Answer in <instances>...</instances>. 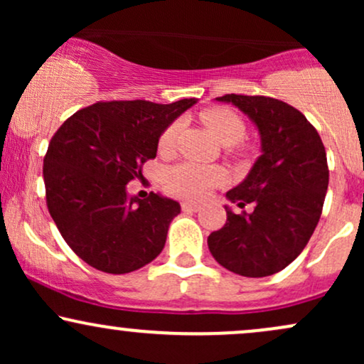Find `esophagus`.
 Returning <instances> with one entry per match:
<instances>
[{
	"label": "esophagus",
	"mask_w": 364,
	"mask_h": 364,
	"mask_svg": "<svg viewBox=\"0 0 364 364\" xmlns=\"http://www.w3.org/2000/svg\"><path fill=\"white\" fill-rule=\"evenodd\" d=\"M181 208L185 212H196L200 208L198 203H191V202H183L181 203Z\"/></svg>",
	"instance_id": "34e87169"
}]
</instances>
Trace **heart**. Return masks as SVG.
<instances>
[{
  "instance_id": "obj_1",
  "label": "heart",
  "mask_w": 364,
  "mask_h": 364,
  "mask_svg": "<svg viewBox=\"0 0 364 364\" xmlns=\"http://www.w3.org/2000/svg\"><path fill=\"white\" fill-rule=\"evenodd\" d=\"M200 119L212 133V136L223 145H235L245 135L246 127L243 118L228 107H210V109L202 111ZM178 133L179 123L174 121L159 139V150L164 154L173 150ZM220 179H223V173L217 168H207L195 162H183L166 171L164 188L171 195L179 196V198L195 200L202 198L212 186L220 183Z\"/></svg>"
}]
</instances>
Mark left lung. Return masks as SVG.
Returning a JSON list of instances; mask_svg holds the SVG:
<instances>
[{
  "mask_svg": "<svg viewBox=\"0 0 364 364\" xmlns=\"http://www.w3.org/2000/svg\"><path fill=\"white\" fill-rule=\"evenodd\" d=\"M215 101L232 104L252 119L262 154L248 176L225 193L229 202L253 210L224 205L228 220L210 232L208 250L231 272L267 277L303 252L318 224L328 186L327 154L318 132L289 104L243 94Z\"/></svg>",
  "mask_w": 364,
  "mask_h": 364,
  "instance_id": "8db88e82",
  "label": "left lung"
}]
</instances>
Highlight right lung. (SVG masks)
I'll return each instance as SVG.
<instances>
[{"mask_svg":"<svg viewBox=\"0 0 364 364\" xmlns=\"http://www.w3.org/2000/svg\"><path fill=\"white\" fill-rule=\"evenodd\" d=\"M193 104L196 99L97 102L54 133L44 157L49 214L90 267L128 274L162 252L181 205L154 191L144 200L128 195L127 185L157 156L164 129Z\"/></svg>","mask_w":364,"mask_h":364,"instance_id":"right-lung-1","label":"right lung"}]
</instances>
